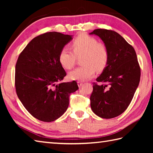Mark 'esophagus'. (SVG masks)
I'll return each instance as SVG.
<instances>
[{"label":"esophagus","instance_id":"obj_1","mask_svg":"<svg viewBox=\"0 0 153 153\" xmlns=\"http://www.w3.org/2000/svg\"><path fill=\"white\" fill-rule=\"evenodd\" d=\"M77 85H78L79 87H81L82 86V85H83V82H80V81H78V82H77Z\"/></svg>","mask_w":153,"mask_h":153}]
</instances>
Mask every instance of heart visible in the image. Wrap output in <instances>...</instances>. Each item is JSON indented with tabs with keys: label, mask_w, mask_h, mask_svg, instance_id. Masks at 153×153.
Here are the masks:
<instances>
[{
	"label": "heart",
	"mask_w": 153,
	"mask_h": 153,
	"mask_svg": "<svg viewBox=\"0 0 153 153\" xmlns=\"http://www.w3.org/2000/svg\"><path fill=\"white\" fill-rule=\"evenodd\" d=\"M73 51L63 48L59 54L60 64L65 69L70 70L76 62V56L82 58L83 66L77 68L68 74L70 79L85 81L94 76L95 71H101L106 67L109 53L105 45L98 43L95 38L86 34H80L71 43Z\"/></svg>",
	"instance_id": "heart-1"
}]
</instances>
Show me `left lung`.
<instances>
[{
	"instance_id": "left-lung-1",
	"label": "left lung",
	"mask_w": 153,
	"mask_h": 153,
	"mask_svg": "<svg viewBox=\"0 0 153 153\" xmlns=\"http://www.w3.org/2000/svg\"><path fill=\"white\" fill-rule=\"evenodd\" d=\"M109 53L106 67L93 83L91 108L96 115L110 119L121 114L130 104L140 81L141 70L134 47L112 30L97 29Z\"/></svg>"
}]
</instances>
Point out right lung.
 Returning <instances> with one entry per match:
<instances>
[{
	"label": "right lung",
	"mask_w": 153,
	"mask_h": 153,
	"mask_svg": "<svg viewBox=\"0 0 153 153\" xmlns=\"http://www.w3.org/2000/svg\"><path fill=\"white\" fill-rule=\"evenodd\" d=\"M73 35L48 32L33 39L16 64L15 86L22 105L41 121L50 122L66 111L71 93L79 89L76 81L62 82L66 76L59 54Z\"/></svg>",
	"instance_id": "obj_1"
}]
</instances>
